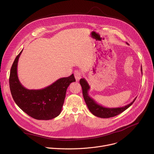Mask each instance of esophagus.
<instances>
[{
    "label": "esophagus",
    "mask_w": 154,
    "mask_h": 154,
    "mask_svg": "<svg viewBox=\"0 0 154 154\" xmlns=\"http://www.w3.org/2000/svg\"><path fill=\"white\" fill-rule=\"evenodd\" d=\"M74 76H75V80L77 82H78L81 77H82V73L80 71H75V72H74Z\"/></svg>",
    "instance_id": "esophagus-1"
}]
</instances>
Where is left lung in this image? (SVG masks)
Wrapping results in <instances>:
<instances>
[{
  "label": "left lung",
  "mask_w": 154,
  "mask_h": 154,
  "mask_svg": "<svg viewBox=\"0 0 154 154\" xmlns=\"http://www.w3.org/2000/svg\"><path fill=\"white\" fill-rule=\"evenodd\" d=\"M127 44V42H126ZM141 73L142 72V66L141 68ZM80 84L82 88V92L84 100L85 101L86 104L87 105L88 108L91 113L94 116L101 118H109L117 116L125 111L129 106H130L136 100L137 97H135L134 100L130 103L122 106V107H117V108H107L99 104H98L93 98H91L88 94V91L90 89V86L88 83L87 81L83 78L80 80Z\"/></svg>",
  "instance_id": "8db88e82"
}]
</instances>
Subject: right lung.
I'll return each instance as SVG.
<instances>
[{
	"label": "right lung",
	"instance_id": "1",
	"mask_svg": "<svg viewBox=\"0 0 154 154\" xmlns=\"http://www.w3.org/2000/svg\"><path fill=\"white\" fill-rule=\"evenodd\" d=\"M23 51L16 57L10 71L9 83L13 99L22 110L34 119H54L61 112L68 87L75 82L74 74L59 79L43 89H27L19 82L17 72L18 60Z\"/></svg>",
	"mask_w": 154,
	"mask_h": 154
}]
</instances>
